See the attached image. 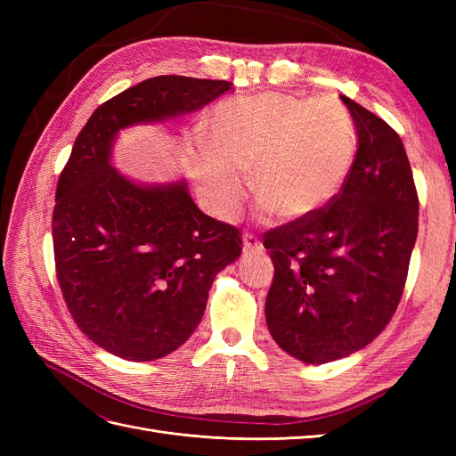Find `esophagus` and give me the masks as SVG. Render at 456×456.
Instances as JSON below:
<instances>
[{
	"mask_svg": "<svg viewBox=\"0 0 456 456\" xmlns=\"http://www.w3.org/2000/svg\"><path fill=\"white\" fill-rule=\"evenodd\" d=\"M262 249V243H260V240L255 236V233H249L247 232L245 236H243V251H260Z\"/></svg>",
	"mask_w": 456,
	"mask_h": 456,
	"instance_id": "34e87169",
	"label": "esophagus"
}]
</instances>
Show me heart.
<instances>
[{
  "label": "heart",
  "instance_id": "heart-1",
  "mask_svg": "<svg viewBox=\"0 0 456 456\" xmlns=\"http://www.w3.org/2000/svg\"><path fill=\"white\" fill-rule=\"evenodd\" d=\"M211 150L196 161V181L220 218H233L253 175L262 209L281 220L320 211L352 169L355 129L340 102L262 93L226 101L209 119Z\"/></svg>",
  "mask_w": 456,
  "mask_h": 456
}]
</instances>
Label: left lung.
Wrapping results in <instances>:
<instances>
[{"label": "left lung", "mask_w": 456, "mask_h": 456, "mask_svg": "<svg viewBox=\"0 0 456 456\" xmlns=\"http://www.w3.org/2000/svg\"><path fill=\"white\" fill-rule=\"evenodd\" d=\"M357 133L352 169L320 211L265 233L273 262L266 323L278 346L327 363L375 340L402 300L419 196L399 134L340 96Z\"/></svg>", "instance_id": "obj_1"}]
</instances>
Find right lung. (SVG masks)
Segmentation results:
<instances>
[{
  "label": "right lung",
  "mask_w": 456,
  "mask_h": 456,
  "mask_svg": "<svg viewBox=\"0 0 456 456\" xmlns=\"http://www.w3.org/2000/svg\"><path fill=\"white\" fill-rule=\"evenodd\" d=\"M224 79L158 76L94 110L57 183L54 270L72 320L129 362L175 352L200 325L215 275L241 255V232L201 213L186 184L139 186L110 165L119 129L194 112Z\"/></svg>",
  "instance_id": "obj_1"
}]
</instances>
